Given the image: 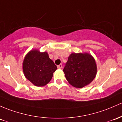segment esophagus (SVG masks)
I'll return each instance as SVG.
<instances>
[{
    "mask_svg": "<svg viewBox=\"0 0 122 122\" xmlns=\"http://www.w3.org/2000/svg\"><path fill=\"white\" fill-rule=\"evenodd\" d=\"M57 67H58V69H61V68H62V64H60V65H58V66H57Z\"/></svg>",
    "mask_w": 122,
    "mask_h": 122,
    "instance_id": "obj_1",
    "label": "esophagus"
}]
</instances>
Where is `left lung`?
<instances>
[{"label": "left lung", "mask_w": 122, "mask_h": 122, "mask_svg": "<svg viewBox=\"0 0 122 122\" xmlns=\"http://www.w3.org/2000/svg\"><path fill=\"white\" fill-rule=\"evenodd\" d=\"M63 71L68 82L76 88L89 85L97 73L96 61L87 53H72L68 57Z\"/></svg>", "instance_id": "obj_1"}]
</instances>
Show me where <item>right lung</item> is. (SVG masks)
I'll use <instances>...</instances> for the list:
<instances>
[{
	"label": "right lung",
	"instance_id": "add662e5",
	"mask_svg": "<svg viewBox=\"0 0 122 122\" xmlns=\"http://www.w3.org/2000/svg\"><path fill=\"white\" fill-rule=\"evenodd\" d=\"M57 69L46 52L31 50L23 61V71L26 78L36 86H43L51 81Z\"/></svg>",
	"mask_w": 122,
	"mask_h": 122
}]
</instances>
